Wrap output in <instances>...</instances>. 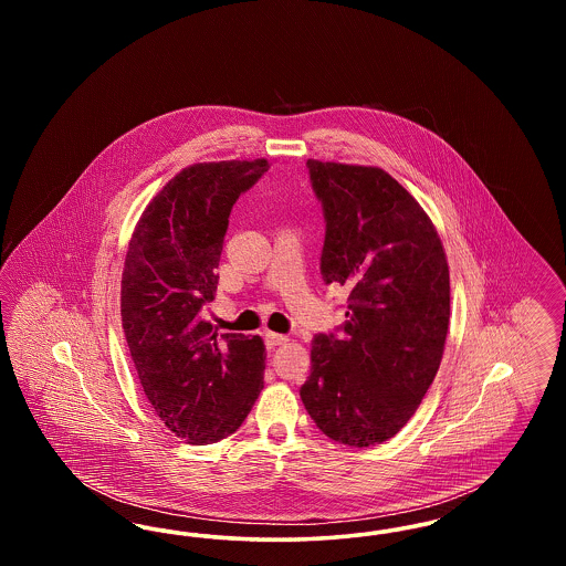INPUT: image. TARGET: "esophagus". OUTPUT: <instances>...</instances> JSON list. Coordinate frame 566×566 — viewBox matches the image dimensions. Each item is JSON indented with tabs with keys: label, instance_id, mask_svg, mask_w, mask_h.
<instances>
[{
	"label": "esophagus",
	"instance_id": "1",
	"mask_svg": "<svg viewBox=\"0 0 566 566\" xmlns=\"http://www.w3.org/2000/svg\"><path fill=\"white\" fill-rule=\"evenodd\" d=\"M265 342H268V346L270 348H280V346H284L286 342H289V337L286 335H280V333H265Z\"/></svg>",
	"mask_w": 566,
	"mask_h": 566
}]
</instances>
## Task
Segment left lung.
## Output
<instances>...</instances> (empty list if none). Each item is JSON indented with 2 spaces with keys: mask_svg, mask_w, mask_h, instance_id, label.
<instances>
[{
  "mask_svg": "<svg viewBox=\"0 0 566 566\" xmlns=\"http://www.w3.org/2000/svg\"><path fill=\"white\" fill-rule=\"evenodd\" d=\"M326 227L324 284L348 291L346 323L318 333L301 401L333 441L369 448L403 429L437 376L450 271L420 203L384 169L310 159Z\"/></svg>",
  "mask_w": 566,
  "mask_h": 566,
  "instance_id": "8db88e82",
  "label": "left lung"
}]
</instances>
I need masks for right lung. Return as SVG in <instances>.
<instances>
[{"label": "right lung", "mask_w": 566, "mask_h": 566, "mask_svg": "<svg viewBox=\"0 0 566 566\" xmlns=\"http://www.w3.org/2000/svg\"><path fill=\"white\" fill-rule=\"evenodd\" d=\"M270 169L256 161L197 163L148 203L129 242L120 316L146 399L192 446L242 427L263 390L265 344L203 321L240 195Z\"/></svg>", "instance_id": "add662e5"}]
</instances>
